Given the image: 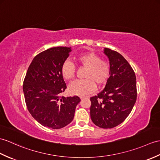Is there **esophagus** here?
<instances>
[{"instance_id": "obj_1", "label": "esophagus", "mask_w": 160, "mask_h": 160, "mask_svg": "<svg viewBox=\"0 0 160 160\" xmlns=\"http://www.w3.org/2000/svg\"><path fill=\"white\" fill-rule=\"evenodd\" d=\"M80 98L81 99H87V98H89L88 96H80Z\"/></svg>"}]
</instances>
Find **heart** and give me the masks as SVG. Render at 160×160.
Masks as SVG:
<instances>
[{"instance_id":"1","label":"heart","mask_w":160,"mask_h":160,"mask_svg":"<svg viewBox=\"0 0 160 160\" xmlns=\"http://www.w3.org/2000/svg\"><path fill=\"white\" fill-rule=\"evenodd\" d=\"M80 68L85 69L82 80L73 81L69 84V91L74 95L83 96L94 91L97 85L101 87L108 80L110 65L108 62L102 60L99 55L93 52L81 54L75 58ZM75 68L72 62L65 61L61 66L62 76L66 80L72 79L74 76Z\"/></svg>"}]
</instances>
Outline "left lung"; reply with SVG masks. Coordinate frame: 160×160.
<instances>
[{"mask_svg": "<svg viewBox=\"0 0 160 160\" xmlns=\"http://www.w3.org/2000/svg\"><path fill=\"white\" fill-rule=\"evenodd\" d=\"M109 59L110 74L105 88L90 98L92 121L98 127L113 128L123 122L137 98L136 78L131 65L116 51L105 48Z\"/></svg>", "mask_w": 160, "mask_h": 160, "instance_id": "obj_1", "label": "left lung"}]
</instances>
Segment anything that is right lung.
I'll return each instance as SVG.
<instances>
[{
    "instance_id": "right-lung-1",
    "label": "right lung",
    "mask_w": 160,
    "mask_h": 160,
    "mask_svg": "<svg viewBox=\"0 0 160 160\" xmlns=\"http://www.w3.org/2000/svg\"><path fill=\"white\" fill-rule=\"evenodd\" d=\"M71 48L55 47L39 53L29 65L23 82L28 110L41 125L54 129L72 121L78 96L61 97L67 88L61 66L68 58Z\"/></svg>"
}]
</instances>
